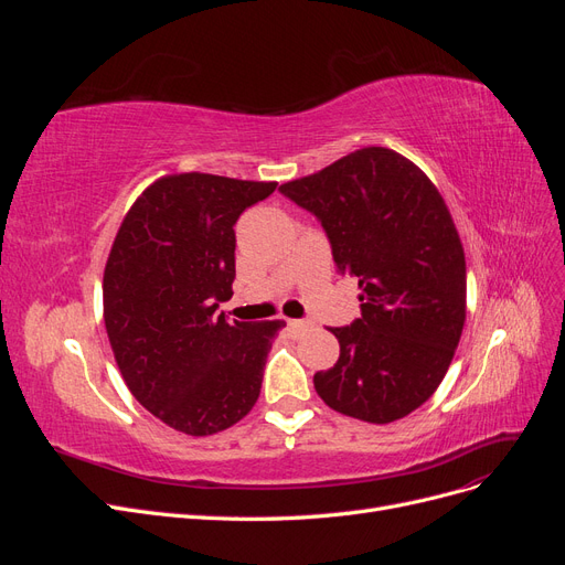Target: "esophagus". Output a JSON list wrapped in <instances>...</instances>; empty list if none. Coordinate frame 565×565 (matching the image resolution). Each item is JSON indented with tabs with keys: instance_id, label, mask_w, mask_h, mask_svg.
I'll return each instance as SVG.
<instances>
[{
	"instance_id": "34e87169",
	"label": "esophagus",
	"mask_w": 565,
	"mask_h": 565,
	"mask_svg": "<svg viewBox=\"0 0 565 565\" xmlns=\"http://www.w3.org/2000/svg\"><path fill=\"white\" fill-rule=\"evenodd\" d=\"M287 324H289V328H292V330H306V328H309V322H306V320H292V318H289L287 320Z\"/></svg>"
}]
</instances>
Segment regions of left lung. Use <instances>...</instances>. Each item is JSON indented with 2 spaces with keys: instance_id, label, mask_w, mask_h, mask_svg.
<instances>
[{
  "instance_id": "left-lung-1",
  "label": "left lung",
  "mask_w": 565,
  "mask_h": 565,
  "mask_svg": "<svg viewBox=\"0 0 565 565\" xmlns=\"http://www.w3.org/2000/svg\"><path fill=\"white\" fill-rule=\"evenodd\" d=\"M316 214L337 270L355 276L361 318L332 328L339 361L316 372L337 413L388 424L434 396L467 318V262L446 200L401 152L367 146L280 185Z\"/></svg>"
}]
</instances>
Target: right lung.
Here are the masks:
<instances>
[{
    "mask_svg": "<svg viewBox=\"0 0 565 565\" xmlns=\"http://www.w3.org/2000/svg\"><path fill=\"white\" fill-rule=\"evenodd\" d=\"M276 181L169 174L122 218L104 273V320L131 396L188 436L241 422L259 398L285 320L228 322L235 221Z\"/></svg>",
    "mask_w": 565,
    "mask_h": 565,
    "instance_id": "add662e5",
    "label": "right lung"
}]
</instances>
